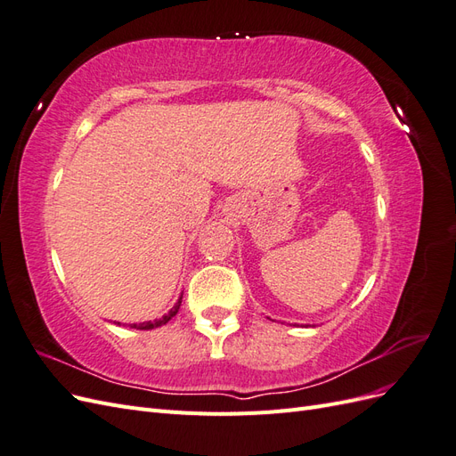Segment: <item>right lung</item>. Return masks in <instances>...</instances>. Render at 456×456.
Segmentation results:
<instances>
[{
  "instance_id": "add662e5",
  "label": "right lung",
  "mask_w": 456,
  "mask_h": 456,
  "mask_svg": "<svg viewBox=\"0 0 456 456\" xmlns=\"http://www.w3.org/2000/svg\"><path fill=\"white\" fill-rule=\"evenodd\" d=\"M181 298H178V302H176V306L167 314V315H163L161 320H156V322H146V323H131V327L133 329H141V330H148V329H156V327H161V325H165L167 323L173 315H176V312H178V308H181ZM119 325V323H118Z\"/></svg>"
}]
</instances>
